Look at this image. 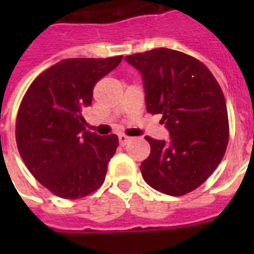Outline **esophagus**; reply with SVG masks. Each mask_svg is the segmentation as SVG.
Listing matches in <instances>:
<instances>
[{
    "label": "esophagus",
    "instance_id": "obj_1",
    "mask_svg": "<svg viewBox=\"0 0 254 254\" xmlns=\"http://www.w3.org/2000/svg\"><path fill=\"white\" fill-rule=\"evenodd\" d=\"M118 140H120V144H121V145H127V144L130 141V137L127 136V134H120V136H118Z\"/></svg>",
    "mask_w": 254,
    "mask_h": 254
}]
</instances>
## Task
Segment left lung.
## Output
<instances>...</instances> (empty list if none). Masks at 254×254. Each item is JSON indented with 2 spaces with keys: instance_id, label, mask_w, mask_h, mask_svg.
<instances>
[{
  "instance_id": "obj_1",
  "label": "left lung",
  "mask_w": 254,
  "mask_h": 254,
  "mask_svg": "<svg viewBox=\"0 0 254 254\" xmlns=\"http://www.w3.org/2000/svg\"><path fill=\"white\" fill-rule=\"evenodd\" d=\"M140 70L145 105L160 114L170 143L145 136L151 154L140 170L155 190L184 196L207 181L229 144V117L223 91L197 58L160 47L125 57Z\"/></svg>"
}]
</instances>
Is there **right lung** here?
Instances as JSON below:
<instances>
[{"mask_svg": "<svg viewBox=\"0 0 254 254\" xmlns=\"http://www.w3.org/2000/svg\"><path fill=\"white\" fill-rule=\"evenodd\" d=\"M122 56L67 58L31 83L16 118V143L27 169L63 198H81L105 182L117 134L85 130L83 111L95 84L120 65Z\"/></svg>", "mask_w": 254, "mask_h": 254, "instance_id": "obj_1", "label": "right lung"}]
</instances>
